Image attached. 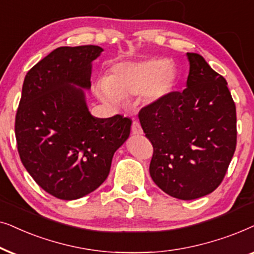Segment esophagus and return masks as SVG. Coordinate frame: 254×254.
Segmentation results:
<instances>
[{
  "instance_id": "esophagus-1",
  "label": "esophagus",
  "mask_w": 254,
  "mask_h": 254,
  "mask_svg": "<svg viewBox=\"0 0 254 254\" xmlns=\"http://www.w3.org/2000/svg\"><path fill=\"white\" fill-rule=\"evenodd\" d=\"M131 130H132V133L134 134V136H140V134H143V129H141L140 124L136 121L132 123V129Z\"/></svg>"
}]
</instances>
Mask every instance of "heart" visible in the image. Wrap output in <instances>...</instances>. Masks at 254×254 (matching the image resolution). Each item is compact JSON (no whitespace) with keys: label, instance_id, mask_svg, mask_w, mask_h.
<instances>
[{"label":"heart","instance_id":"b5f03b06","mask_svg":"<svg viewBox=\"0 0 254 254\" xmlns=\"http://www.w3.org/2000/svg\"><path fill=\"white\" fill-rule=\"evenodd\" d=\"M177 70L165 58H152L143 62H125L111 67L108 79L96 84V94L104 102L117 106L124 97L139 95L147 102L161 100L173 89Z\"/></svg>","mask_w":254,"mask_h":254}]
</instances>
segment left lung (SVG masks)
I'll return each instance as SVG.
<instances>
[{
	"label": "left lung",
	"instance_id": "1",
	"mask_svg": "<svg viewBox=\"0 0 254 254\" xmlns=\"http://www.w3.org/2000/svg\"><path fill=\"white\" fill-rule=\"evenodd\" d=\"M184 92H171L138 114L153 146L152 180L179 200H195L222 184L237 145L236 106L224 77L200 54L187 53Z\"/></svg>",
	"mask_w": 254,
	"mask_h": 254
}]
</instances>
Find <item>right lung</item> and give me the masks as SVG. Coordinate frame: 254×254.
Returning a JSON list of instances; mask_svg holds the SVG:
<instances>
[{
  "label": "right lung",
  "instance_id": "right-lung-1",
  "mask_svg": "<svg viewBox=\"0 0 254 254\" xmlns=\"http://www.w3.org/2000/svg\"><path fill=\"white\" fill-rule=\"evenodd\" d=\"M100 46H63L26 73L15 120L22 164L39 187L60 200H76L99 188L111 160L130 134L122 115L93 117L81 88L90 87Z\"/></svg>",
  "mask_w": 254,
  "mask_h": 254
}]
</instances>
